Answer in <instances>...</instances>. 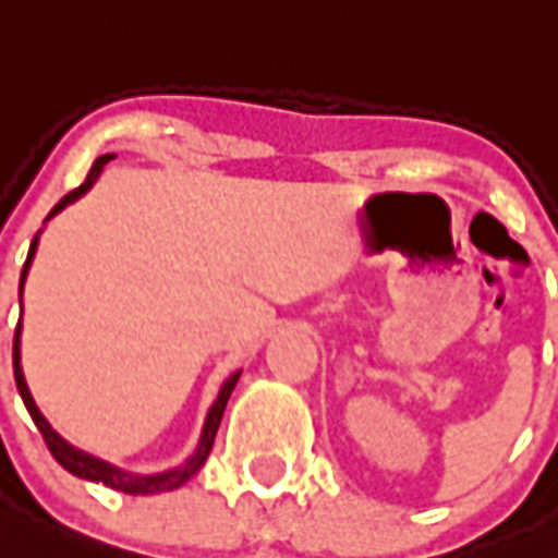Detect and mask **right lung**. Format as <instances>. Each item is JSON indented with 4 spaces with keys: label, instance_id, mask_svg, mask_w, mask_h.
I'll list each match as a JSON object with an SVG mask.
<instances>
[{
    "label": "right lung",
    "instance_id": "right-lung-1",
    "mask_svg": "<svg viewBox=\"0 0 558 558\" xmlns=\"http://www.w3.org/2000/svg\"><path fill=\"white\" fill-rule=\"evenodd\" d=\"M110 159H113V154H104V157L95 159L84 183L77 185L75 192H69L66 197H63V201H60L58 206L49 211V218H54V215H58L63 206L75 203L81 194L89 192L95 180H98V174H101V168L107 166ZM37 241H40V232L34 235L32 250H28V258H25V265H23V276H20V296H23L25 276H28V267H32L34 253H37ZM20 331H23V323H16V335H14L16 390H20V396H23L25 408H28V413H32V418H34V425H37V430H40L43 439H46V445H49L51 457H54V460H58V463L63 465L69 474L84 477V481L104 483V486H110V489H119V492H128V495H157V492H171V489H177V486H183V483L189 481L192 474L201 472V465L206 463V457H209V451H211V442H215V434H218L220 418H223V408H227L230 392L235 390V384H239L241 373H232L230 378L223 381V387H220V392H218V399H215V404H211L209 413H206L201 442H197L194 454L189 457L183 465H177V469H168V472H159V474H133V472H124V469H116V465H110V463H104V460H98V457L86 454V451H81V448H75V445H69L66 439L58 434V430H51V425L46 422V416H43L40 410H37V404H34L32 392H28V384H25L23 366H20Z\"/></svg>",
    "mask_w": 558,
    "mask_h": 558
}]
</instances>
